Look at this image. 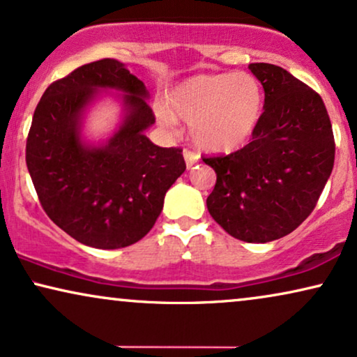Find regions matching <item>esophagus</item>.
I'll return each mask as SVG.
<instances>
[{"mask_svg":"<svg viewBox=\"0 0 357 357\" xmlns=\"http://www.w3.org/2000/svg\"><path fill=\"white\" fill-rule=\"evenodd\" d=\"M183 159H185V164H187V167L190 169L192 165H195L198 162V154H197V152L190 151V149H185L183 151Z\"/></svg>","mask_w":357,"mask_h":357,"instance_id":"obj_1","label":"esophagus"}]
</instances>
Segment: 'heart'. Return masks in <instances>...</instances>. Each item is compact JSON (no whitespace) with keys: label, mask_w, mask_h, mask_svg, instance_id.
I'll return each instance as SVG.
<instances>
[{"label":"heart","mask_w":357,"mask_h":357,"mask_svg":"<svg viewBox=\"0 0 357 357\" xmlns=\"http://www.w3.org/2000/svg\"><path fill=\"white\" fill-rule=\"evenodd\" d=\"M170 111L157 108V118L172 128L175 117L192 124L195 144L210 152H233L243 147L261 123L264 91L251 73L197 75L170 93ZM174 114L172 115V113Z\"/></svg>","instance_id":"obj_1"}]
</instances>
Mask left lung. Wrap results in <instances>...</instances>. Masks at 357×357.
<instances>
[{
  "label": "left lung",
  "mask_w": 357,
  "mask_h": 357,
  "mask_svg": "<svg viewBox=\"0 0 357 357\" xmlns=\"http://www.w3.org/2000/svg\"><path fill=\"white\" fill-rule=\"evenodd\" d=\"M249 70L266 93L261 123L243 149L203 157L216 172L206 206L233 238L269 243L297 229L317 206L335 164V136L317 91L272 63Z\"/></svg>",
  "instance_id": "1"
}]
</instances>
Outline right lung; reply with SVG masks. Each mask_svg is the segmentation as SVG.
<instances>
[{"instance_id": "obj_1", "label": "right lung", "mask_w": 357, "mask_h": 357, "mask_svg": "<svg viewBox=\"0 0 357 357\" xmlns=\"http://www.w3.org/2000/svg\"><path fill=\"white\" fill-rule=\"evenodd\" d=\"M100 87L126 93L128 114L108 145L86 148L79 114ZM146 98L144 83L121 62L101 59L50 83L37 103L26 142L27 170L49 218L78 243L96 249L137 243L187 167L180 147L147 139L155 116Z\"/></svg>"}]
</instances>
